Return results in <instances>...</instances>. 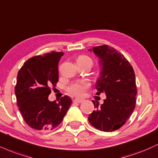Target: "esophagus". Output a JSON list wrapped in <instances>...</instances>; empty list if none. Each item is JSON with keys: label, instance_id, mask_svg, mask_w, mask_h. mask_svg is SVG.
<instances>
[{"label": "esophagus", "instance_id": "1", "mask_svg": "<svg viewBox=\"0 0 158 158\" xmlns=\"http://www.w3.org/2000/svg\"><path fill=\"white\" fill-rule=\"evenodd\" d=\"M73 102H75V103H81V102H84V100L81 99V98H74Z\"/></svg>", "mask_w": 158, "mask_h": 158}]
</instances>
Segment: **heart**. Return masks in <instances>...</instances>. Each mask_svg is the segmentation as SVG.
Returning <instances> with one entry per match:
<instances>
[{"label": "heart", "mask_w": 158, "mask_h": 158, "mask_svg": "<svg viewBox=\"0 0 158 158\" xmlns=\"http://www.w3.org/2000/svg\"><path fill=\"white\" fill-rule=\"evenodd\" d=\"M77 63H87L92 66L93 61L89 56L85 55L79 56L77 59ZM88 82L86 81H79L72 83L68 87V91L72 95L76 96H81L85 94V89L88 87Z\"/></svg>", "instance_id": "obj_1"}]
</instances>
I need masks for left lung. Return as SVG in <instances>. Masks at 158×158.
I'll list each match as a JSON object with an SVG mask.
<instances>
[{
  "mask_svg": "<svg viewBox=\"0 0 158 158\" xmlns=\"http://www.w3.org/2000/svg\"><path fill=\"white\" fill-rule=\"evenodd\" d=\"M93 51L99 60L100 77L96 81V94L106 95L104 103H95L94 110L89 115L92 126L104 132L118 130L130 118L135 107L137 88L135 75L128 60L109 45L94 47Z\"/></svg>",
  "mask_w": 158,
  "mask_h": 158,
  "instance_id": "1",
  "label": "left lung"
}]
</instances>
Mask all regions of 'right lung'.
Returning <instances> with one entry per match:
<instances>
[{
  "instance_id": "obj_1",
  "label": "right lung",
  "mask_w": 158,
  "mask_h": 158,
  "mask_svg": "<svg viewBox=\"0 0 158 158\" xmlns=\"http://www.w3.org/2000/svg\"><path fill=\"white\" fill-rule=\"evenodd\" d=\"M62 52L52 51L28 60L18 73L15 88L17 102L24 121L31 128L49 131L58 127L72 103L68 96L51 102V87L59 79L58 64Z\"/></svg>"
}]
</instances>
